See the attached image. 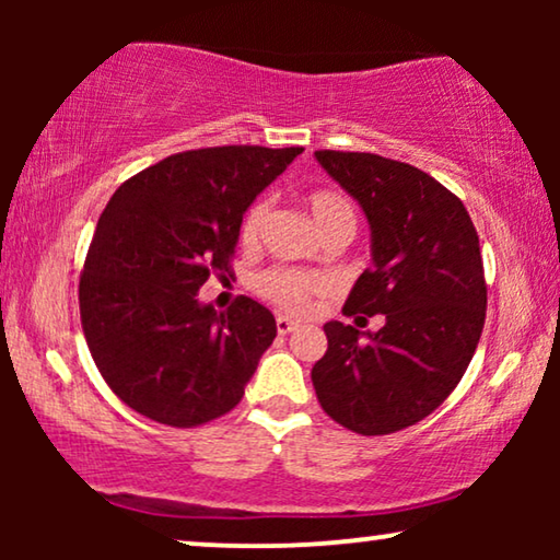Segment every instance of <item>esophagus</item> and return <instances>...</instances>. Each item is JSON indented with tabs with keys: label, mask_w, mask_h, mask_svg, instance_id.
Returning a JSON list of instances; mask_svg holds the SVG:
<instances>
[{
	"label": "esophagus",
	"mask_w": 560,
	"mask_h": 560,
	"mask_svg": "<svg viewBox=\"0 0 560 560\" xmlns=\"http://www.w3.org/2000/svg\"><path fill=\"white\" fill-rule=\"evenodd\" d=\"M275 326H278V334L285 336L290 331H295V328L301 324H298V320H293V318H288V316H278V318H275Z\"/></svg>",
	"instance_id": "1"
}]
</instances>
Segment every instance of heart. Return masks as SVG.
Wrapping results in <instances>:
<instances>
[{
    "label": "heart",
    "mask_w": 560,
    "mask_h": 560,
    "mask_svg": "<svg viewBox=\"0 0 560 560\" xmlns=\"http://www.w3.org/2000/svg\"><path fill=\"white\" fill-rule=\"evenodd\" d=\"M311 217L316 221L324 236L339 232H357L354 203L339 190H316L308 196ZM270 198H259L247 209L240 224V242L244 247H255L262 236L267 219H270ZM255 290L259 298L272 303L275 308L285 313H305L311 308L313 298L324 295L326 282L320 275L293 270V267H272L255 278Z\"/></svg>",
    "instance_id": "obj_1"
}]
</instances>
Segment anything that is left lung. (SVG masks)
<instances>
[{
  "label": "left lung",
  "mask_w": 560,
  "mask_h": 560,
  "mask_svg": "<svg viewBox=\"0 0 560 560\" xmlns=\"http://www.w3.org/2000/svg\"><path fill=\"white\" fill-rule=\"evenodd\" d=\"M320 167L372 226V267L343 305L357 325L382 312L374 335L328 320L313 364L318 402L362 435L416 425L462 382L487 316L479 236L462 198L431 175L372 152L318 150Z\"/></svg>",
  "instance_id": "1"
}]
</instances>
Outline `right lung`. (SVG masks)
<instances>
[{
	"label": "right lung",
	"instance_id": "obj_1",
	"mask_svg": "<svg viewBox=\"0 0 560 560\" xmlns=\"http://www.w3.org/2000/svg\"><path fill=\"white\" fill-rule=\"evenodd\" d=\"M301 152L186 150L114 190L83 262L81 326L104 382L140 416L196 428L240 405L275 316L247 295L217 313L198 288L232 275L244 211Z\"/></svg>",
	"mask_w": 560,
	"mask_h": 560
}]
</instances>
